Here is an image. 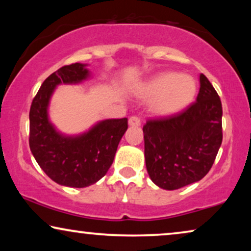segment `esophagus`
Returning a JSON list of instances; mask_svg holds the SVG:
<instances>
[{"label": "esophagus", "mask_w": 251, "mask_h": 251, "mask_svg": "<svg viewBox=\"0 0 251 251\" xmlns=\"http://www.w3.org/2000/svg\"><path fill=\"white\" fill-rule=\"evenodd\" d=\"M129 126H140V118H138V116H136V115L130 116Z\"/></svg>", "instance_id": "34e87169"}]
</instances>
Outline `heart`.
Wrapping results in <instances>:
<instances>
[{
    "label": "heart",
    "mask_w": 251,
    "mask_h": 251,
    "mask_svg": "<svg viewBox=\"0 0 251 251\" xmlns=\"http://www.w3.org/2000/svg\"><path fill=\"white\" fill-rule=\"evenodd\" d=\"M197 83L191 75L164 72L151 78L143 88V95L151 98V108L157 115H173L193 100Z\"/></svg>",
    "instance_id": "b5f03b06"
}]
</instances>
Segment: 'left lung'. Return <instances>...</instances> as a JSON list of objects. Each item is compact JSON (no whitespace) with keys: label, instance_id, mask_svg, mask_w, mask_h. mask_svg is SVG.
<instances>
[{"label":"left lung","instance_id":"left-lung-1","mask_svg":"<svg viewBox=\"0 0 251 251\" xmlns=\"http://www.w3.org/2000/svg\"><path fill=\"white\" fill-rule=\"evenodd\" d=\"M222 101L203 74L197 100L177 114L143 126L151 179L173 191L201 180L211 169L223 140Z\"/></svg>","mask_w":251,"mask_h":251}]
</instances>
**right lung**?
I'll use <instances>...</instances> for the list:
<instances>
[{"instance_id": "right-lung-1", "label": "right lung", "mask_w": 251, "mask_h": 251, "mask_svg": "<svg viewBox=\"0 0 251 251\" xmlns=\"http://www.w3.org/2000/svg\"><path fill=\"white\" fill-rule=\"evenodd\" d=\"M87 65L75 63L60 67L48 76L32 101L29 111V149L44 173L57 184L87 187L107 173L114 160L128 119L98 122L78 136L58 132L49 121L48 107L58 84H76L87 80Z\"/></svg>"}]
</instances>
